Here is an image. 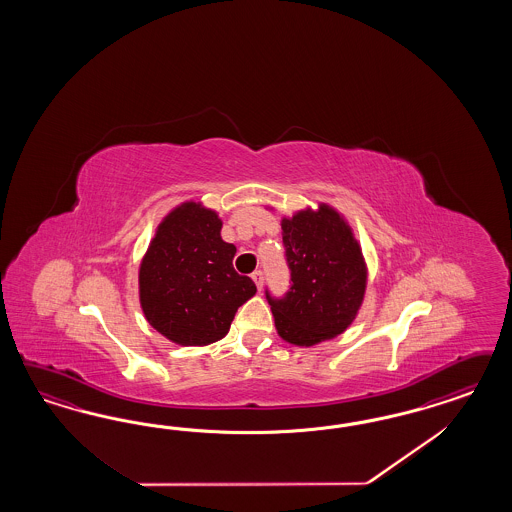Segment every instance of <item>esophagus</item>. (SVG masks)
<instances>
[{"label": "esophagus", "mask_w": 512, "mask_h": 512, "mask_svg": "<svg viewBox=\"0 0 512 512\" xmlns=\"http://www.w3.org/2000/svg\"><path fill=\"white\" fill-rule=\"evenodd\" d=\"M251 279L255 281L257 289H261V287H263V272H261V270H255V272L251 274Z\"/></svg>", "instance_id": "esophagus-1"}]
</instances>
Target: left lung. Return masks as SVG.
<instances>
[{
  "instance_id": "1",
  "label": "left lung",
  "mask_w": 512,
  "mask_h": 512,
  "mask_svg": "<svg viewBox=\"0 0 512 512\" xmlns=\"http://www.w3.org/2000/svg\"><path fill=\"white\" fill-rule=\"evenodd\" d=\"M281 238L291 268V291L270 300L278 336L313 347L343 334L357 319L368 287V264L349 221L317 202L281 217Z\"/></svg>"
}]
</instances>
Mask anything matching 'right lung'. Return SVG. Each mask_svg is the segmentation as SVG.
Here are the masks:
<instances>
[{
	"label": "right lung",
	"instance_id": "right-lung-1",
	"mask_svg": "<svg viewBox=\"0 0 512 512\" xmlns=\"http://www.w3.org/2000/svg\"><path fill=\"white\" fill-rule=\"evenodd\" d=\"M223 221L201 201L180 202L155 229L139 266L146 321L167 340L204 347L227 336L236 310L257 293L234 270L236 248L221 238Z\"/></svg>",
	"mask_w": 512,
	"mask_h": 512
}]
</instances>
